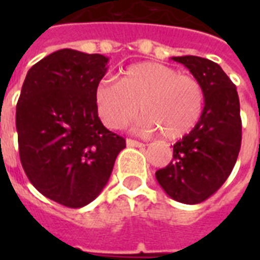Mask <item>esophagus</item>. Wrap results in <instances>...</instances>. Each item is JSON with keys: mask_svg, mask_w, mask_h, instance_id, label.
I'll list each match as a JSON object with an SVG mask.
<instances>
[{"mask_svg": "<svg viewBox=\"0 0 260 260\" xmlns=\"http://www.w3.org/2000/svg\"><path fill=\"white\" fill-rule=\"evenodd\" d=\"M126 146L128 147H143L144 144L138 140H132V139H126Z\"/></svg>", "mask_w": 260, "mask_h": 260, "instance_id": "esophagus-1", "label": "esophagus"}]
</instances>
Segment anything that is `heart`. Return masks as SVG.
<instances>
[{"label": "heart", "mask_w": 260, "mask_h": 260, "mask_svg": "<svg viewBox=\"0 0 260 260\" xmlns=\"http://www.w3.org/2000/svg\"><path fill=\"white\" fill-rule=\"evenodd\" d=\"M100 117L108 128L128 125L140 112L146 132L160 131L166 139H179L197 124L204 109L201 82L190 74L156 62L128 67L120 81L104 78L94 90Z\"/></svg>", "instance_id": "heart-1"}]
</instances>
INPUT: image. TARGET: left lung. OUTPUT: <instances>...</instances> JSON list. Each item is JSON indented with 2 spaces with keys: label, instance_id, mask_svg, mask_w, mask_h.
Instances as JSON below:
<instances>
[{
  "label": "left lung",
  "instance_id": "obj_1",
  "mask_svg": "<svg viewBox=\"0 0 260 260\" xmlns=\"http://www.w3.org/2000/svg\"><path fill=\"white\" fill-rule=\"evenodd\" d=\"M171 59L201 82L205 102L193 129L174 144L173 160L155 177L169 197L194 205L216 193L236 163L242 144L240 102L236 86L217 63L193 55Z\"/></svg>",
  "mask_w": 260,
  "mask_h": 260
}]
</instances>
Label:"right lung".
Returning <instances> with one entry per match:
<instances>
[{
    "instance_id": "add662e5",
    "label": "right lung",
    "mask_w": 260,
    "mask_h": 260,
    "mask_svg": "<svg viewBox=\"0 0 260 260\" xmlns=\"http://www.w3.org/2000/svg\"><path fill=\"white\" fill-rule=\"evenodd\" d=\"M109 58L63 48L30 67L16 108L20 160L36 189L67 208L101 193L125 140L98 117L94 90Z\"/></svg>"
}]
</instances>
